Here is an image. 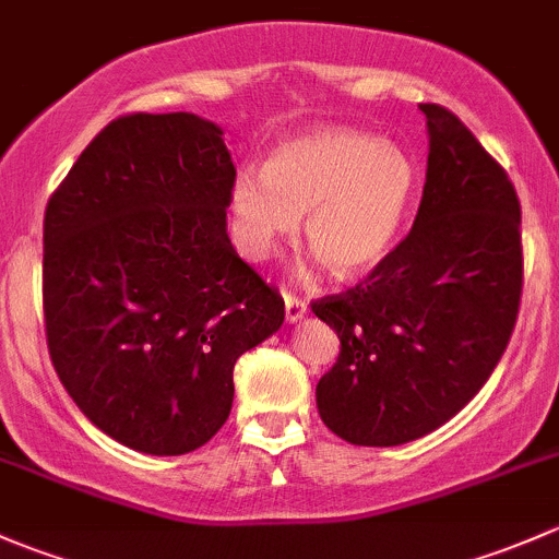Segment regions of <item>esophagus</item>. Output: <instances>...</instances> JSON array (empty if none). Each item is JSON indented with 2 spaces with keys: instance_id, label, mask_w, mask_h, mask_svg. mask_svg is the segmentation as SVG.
I'll list each match as a JSON object with an SVG mask.
<instances>
[{
  "instance_id": "obj_1",
  "label": "esophagus",
  "mask_w": 559,
  "mask_h": 559,
  "mask_svg": "<svg viewBox=\"0 0 559 559\" xmlns=\"http://www.w3.org/2000/svg\"><path fill=\"white\" fill-rule=\"evenodd\" d=\"M284 302H286V321H289V324H295V321H300L302 316L308 313V302L300 300V297H295L292 292H284Z\"/></svg>"
}]
</instances>
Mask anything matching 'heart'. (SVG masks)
I'll return each instance as SVG.
<instances>
[{
  "label": "heart",
  "mask_w": 559,
  "mask_h": 559,
  "mask_svg": "<svg viewBox=\"0 0 559 559\" xmlns=\"http://www.w3.org/2000/svg\"><path fill=\"white\" fill-rule=\"evenodd\" d=\"M419 189L400 145L357 129H316L289 140L267 167L233 180V216L251 259H267L306 216L308 243L337 275H362L392 253Z\"/></svg>",
  "instance_id": "heart-1"
}]
</instances>
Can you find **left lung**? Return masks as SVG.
Here are the masks:
<instances>
[{
	"label": "left lung",
	"instance_id": "8db88e82",
	"mask_svg": "<svg viewBox=\"0 0 559 559\" xmlns=\"http://www.w3.org/2000/svg\"><path fill=\"white\" fill-rule=\"evenodd\" d=\"M414 227L373 273L313 302L341 337L316 384L319 416L354 447H400L447 425L487 384L522 297L514 183L441 105Z\"/></svg>",
	"mask_w": 559,
	"mask_h": 559
}]
</instances>
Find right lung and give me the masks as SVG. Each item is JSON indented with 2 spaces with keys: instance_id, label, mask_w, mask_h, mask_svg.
<instances>
[{
  "instance_id": "add662e5",
  "label": "right lung",
  "mask_w": 559,
  "mask_h": 559,
  "mask_svg": "<svg viewBox=\"0 0 559 559\" xmlns=\"http://www.w3.org/2000/svg\"><path fill=\"white\" fill-rule=\"evenodd\" d=\"M194 112H132L86 145L48 200L43 308L50 362L105 436L175 456L233 411L240 354L284 300L227 235L235 165Z\"/></svg>"
}]
</instances>
